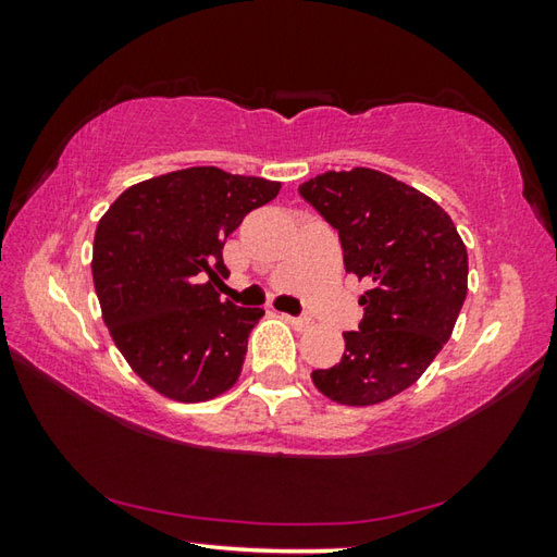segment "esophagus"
Returning <instances> with one entry per match:
<instances>
[{"mask_svg": "<svg viewBox=\"0 0 557 557\" xmlns=\"http://www.w3.org/2000/svg\"><path fill=\"white\" fill-rule=\"evenodd\" d=\"M285 319H287L292 326L297 329V332H305V329L312 326V322H309V319H305V317H289V314H285Z\"/></svg>", "mask_w": 557, "mask_h": 557, "instance_id": "esophagus-1", "label": "esophagus"}]
</instances>
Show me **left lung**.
Returning a JSON list of instances; mask_svg holds the SVG:
<instances>
[{"label":"left lung","instance_id":"left-lung-1","mask_svg":"<svg viewBox=\"0 0 557 557\" xmlns=\"http://www.w3.org/2000/svg\"><path fill=\"white\" fill-rule=\"evenodd\" d=\"M299 194L338 231L346 272L371 285L342 361L312 381L348 408L391 400L418 383L455 332L467 297L465 240L440 203L375 169L324 172Z\"/></svg>","mask_w":557,"mask_h":557}]
</instances>
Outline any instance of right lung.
<instances>
[{"mask_svg": "<svg viewBox=\"0 0 557 557\" xmlns=\"http://www.w3.org/2000/svg\"><path fill=\"white\" fill-rule=\"evenodd\" d=\"M280 182L188 166L122 191L92 240V285L112 342L149 388L203 403L240 379L262 309L221 301L223 243Z\"/></svg>", "mask_w": 557, "mask_h": 557, "instance_id": "obj_1", "label": "right lung"}]
</instances>
